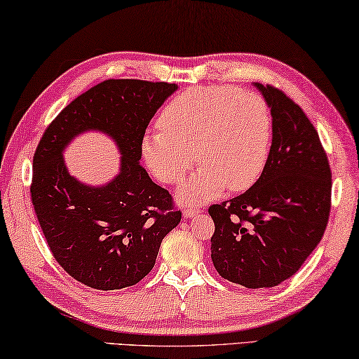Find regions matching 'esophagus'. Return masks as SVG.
Instances as JSON below:
<instances>
[{"instance_id": "esophagus-1", "label": "esophagus", "mask_w": 359, "mask_h": 359, "mask_svg": "<svg viewBox=\"0 0 359 359\" xmlns=\"http://www.w3.org/2000/svg\"><path fill=\"white\" fill-rule=\"evenodd\" d=\"M200 212H202V211H200L198 206H186L183 215H184V217H194V216L200 215Z\"/></svg>"}]
</instances>
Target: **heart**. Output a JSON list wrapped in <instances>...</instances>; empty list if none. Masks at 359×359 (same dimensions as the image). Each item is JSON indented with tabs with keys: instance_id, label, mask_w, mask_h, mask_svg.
<instances>
[{
	"instance_id": "1",
	"label": "heart",
	"mask_w": 359,
	"mask_h": 359,
	"mask_svg": "<svg viewBox=\"0 0 359 359\" xmlns=\"http://www.w3.org/2000/svg\"><path fill=\"white\" fill-rule=\"evenodd\" d=\"M159 126L142 143L143 159L157 180L178 184L196 156L202 163L180 187L184 203L206 202L225 187L246 191L265 170L273 116L260 94L235 86H194L170 100Z\"/></svg>"
}]
</instances>
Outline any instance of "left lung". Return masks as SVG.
Masks as SVG:
<instances>
[{
	"label": "left lung",
	"mask_w": 359,
	"mask_h": 359,
	"mask_svg": "<svg viewBox=\"0 0 359 359\" xmlns=\"http://www.w3.org/2000/svg\"><path fill=\"white\" fill-rule=\"evenodd\" d=\"M271 109L265 170L240 196L211 205V259L248 288L276 287L298 271L322 240L331 210V168L303 109L273 85H255Z\"/></svg>",
	"instance_id": "left-lung-1"
}]
</instances>
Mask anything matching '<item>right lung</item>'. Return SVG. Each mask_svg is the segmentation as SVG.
<instances>
[{
  "label": "right lung",
  "mask_w": 359,
  "mask_h": 359,
  "mask_svg": "<svg viewBox=\"0 0 359 359\" xmlns=\"http://www.w3.org/2000/svg\"><path fill=\"white\" fill-rule=\"evenodd\" d=\"M176 88L135 79L100 81L66 105L37 144L31 202L50 252L81 284L119 290L140 282L181 221L172 194L138 162L151 118ZM85 130L109 133L123 156L122 172L105 187L79 184L62 161L65 144Z\"/></svg>",
  "instance_id": "obj_1"
}]
</instances>
